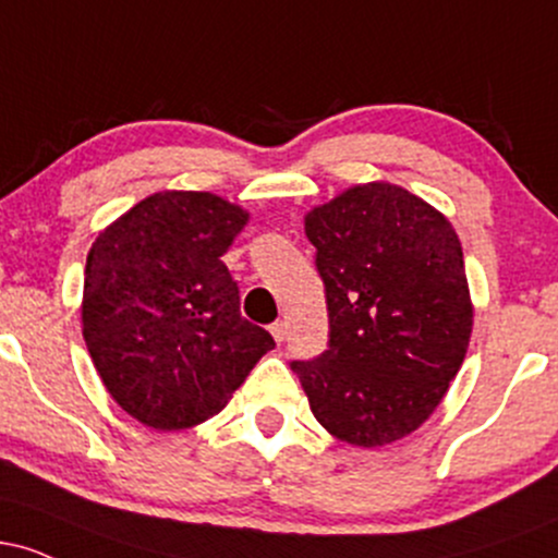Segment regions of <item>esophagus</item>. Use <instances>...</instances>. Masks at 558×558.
Instances as JSON below:
<instances>
[{
    "mask_svg": "<svg viewBox=\"0 0 558 558\" xmlns=\"http://www.w3.org/2000/svg\"><path fill=\"white\" fill-rule=\"evenodd\" d=\"M270 332H272L275 341L283 343V341H286V332H288V325L283 323V319H278V323H272V325H270Z\"/></svg>",
    "mask_w": 558,
    "mask_h": 558,
    "instance_id": "1",
    "label": "esophagus"
}]
</instances>
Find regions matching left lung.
I'll return each instance as SVG.
<instances>
[{
  "instance_id": "obj_1",
  "label": "left lung",
  "mask_w": 558,
  "mask_h": 558,
  "mask_svg": "<svg viewBox=\"0 0 558 558\" xmlns=\"http://www.w3.org/2000/svg\"><path fill=\"white\" fill-rule=\"evenodd\" d=\"M330 341L291 362L312 414L338 440L386 446L444 401L472 336L457 230L393 183L351 185L306 213Z\"/></svg>"
}]
</instances>
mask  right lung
Wrapping results in <instances>:
<instances>
[{"label":"right lung","mask_w":558,"mask_h":558,"mask_svg":"<svg viewBox=\"0 0 558 558\" xmlns=\"http://www.w3.org/2000/svg\"><path fill=\"white\" fill-rule=\"evenodd\" d=\"M248 213L209 191H159L96 235L83 338L120 407L155 430L215 417L272 336L241 317L226 262Z\"/></svg>","instance_id":"add662e5"}]
</instances>
